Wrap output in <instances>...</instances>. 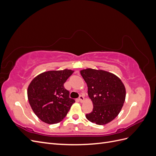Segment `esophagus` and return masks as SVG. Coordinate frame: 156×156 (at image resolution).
Listing matches in <instances>:
<instances>
[{
  "mask_svg": "<svg viewBox=\"0 0 156 156\" xmlns=\"http://www.w3.org/2000/svg\"><path fill=\"white\" fill-rule=\"evenodd\" d=\"M84 100V98L83 96H82V95H80V96H79V101L81 102V103H82V102H83Z\"/></svg>",
  "mask_w": 156,
  "mask_h": 156,
  "instance_id": "obj_1",
  "label": "esophagus"
}]
</instances>
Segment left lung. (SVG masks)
Instances as JSON below:
<instances>
[{"instance_id":"8db88e82","label":"left lung","mask_w":156,"mask_h":156,"mask_svg":"<svg viewBox=\"0 0 156 156\" xmlns=\"http://www.w3.org/2000/svg\"><path fill=\"white\" fill-rule=\"evenodd\" d=\"M87 84L88 94L93 103V110L86 115L92 123L105 125L119 115L126 99V88L115 75L91 68L81 71Z\"/></svg>"}]
</instances>
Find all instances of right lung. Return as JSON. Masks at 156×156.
<instances>
[{
	"label": "right lung",
	"instance_id": "right-lung-1",
	"mask_svg": "<svg viewBox=\"0 0 156 156\" xmlns=\"http://www.w3.org/2000/svg\"><path fill=\"white\" fill-rule=\"evenodd\" d=\"M73 71H48L37 75L27 90L28 100L35 115L45 123H58L66 116L75 102L64 83Z\"/></svg>",
	"mask_w": 156,
	"mask_h": 156
}]
</instances>
